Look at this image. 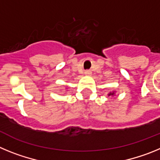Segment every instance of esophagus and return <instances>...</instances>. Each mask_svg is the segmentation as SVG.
<instances>
[{"instance_id": "obj_1", "label": "esophagus", "mask_w": 160, "mask_h": 160, "mask_svg": "<svg viewBox=\"0 0 160 160\" xmlns=\"http://www.w3.org/2000/svg\"><path fill=\"white\" fill-rule=\"evenodd\" d=\"M84 73H85V75L90 76L91 75V73H92V72L90 71V70H86V71L84 72Z\"/></svg>"}]
</instances>
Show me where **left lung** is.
I'll return each mask as SVG.
<instances>
[{
	"instance_id": "1",
	"label": "left lung",
	"mask_w": 160,
	"mask_h": 160,
	"mask_svg": "<svg viewBox=\"0 0 160 160\" xmlns=\"http://www.w3.org/2000/svg\"><path fill=\"white\" fill-rule=\"evenodd\" d=\"M115 93H116V92H115L114 90V91H111V92L108 93V94H107V95H108V96H114V95H115Z\"/></svg>"
}]
</instances>
